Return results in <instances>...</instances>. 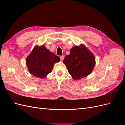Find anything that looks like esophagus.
I'll list each match as a JSON object with an SVG mask.
<instances>
[{"label": "esophagus", "mask_w": 125, "mask_h": 125, "mask_svg": "<svg viewBox=\"0 0 125 125\" xmlns=\"http://www.w3.org/2000/svg\"><path fill=\"white\" fill-rule=\"evenodd\" d=\"M60 60H61L62 62V61H63V59H64V57H63V56H60Z\"/></svg>", "instance_id": "34e87169"}]
</instances>
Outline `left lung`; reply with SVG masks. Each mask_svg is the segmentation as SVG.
Returning a JSON list of instances; mask_svg holds the SVG:
<instances>
[{
	"label": "left lung",
	"mask_w": 125,
	"mask_h": 125,
	"mask_svg": "<svg viewBox=\"0 0 125 125\" xmlns=\"http://www.w3.org/2000/svg\"><path fill=\"white\" fill-rule=\"evenodd\" d=\"M74 80L86 77L92 73L95 65V56L83 44L71 48L70 54L63 61Z\"/></svg>",
	"instance_id": "8db88e82"
}]
</instances>
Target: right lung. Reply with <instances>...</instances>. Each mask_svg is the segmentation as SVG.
<instances>
[{
    "label": "right lung",
    "instance_id": "1",
    "mask_svg": "<svg viewBox=\"0 0 125 125\" xmlns=\"http://www.w3.org/2000/svg\"><path fill=\"white\" fill-rule=\"evenodd\" d=\"M59 61V57L50 52L44 45H35L26 58V65L31 74L45 79L52 72L54 64Z\"/></svg>",
    "mask_w": 125,
    "mask_h": 125
}]
</instances>
